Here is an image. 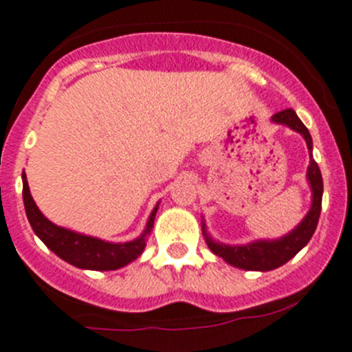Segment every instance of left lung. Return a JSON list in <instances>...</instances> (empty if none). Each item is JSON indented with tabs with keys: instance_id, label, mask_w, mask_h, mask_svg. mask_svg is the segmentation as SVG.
<instances>
[{
	"instance_id": "obj_1",
	"label": "left lung",
	"mask_w": 352,
	"mask_h": 352,
	"mask_svg": "<svg viewBox=\"0 0 352 352\" xmlns=\"http://www.w3.org/2000/svg\"><path fill=\"white\" fill-rule=\"evenodd\" d=\"M272 122L283 124L289 129L296 131L303 136L305 143H307L308 155H310V165L307 170V180L310 184L311 189V206L310 211L305 214L300 225L285 236L276 240H255V242L245 243V245H226L221 242L212 240L206 230V223L202 221V235H204L206 243H208L209 250L214 255L221 257L223 261L228 262L230 265L245 271H272V269L281 267L286 264L289 258H293L301 248L305 247L310 239L314 236L315 228L318 225V218H320L322 209V194H324V180H322L320 168H318L317 162L314 160V143H311V136L305 124L301 122L300 117L296 116L293 109H286L283 112L274 113L271 117Z\"/></svg>"
}]
</instances>
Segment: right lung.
I'll return each instance as SVG.
<instances>
[{"mask_svg": "<svg viewBox=\"0 0 352 352\" xmlns=\"http://www.w3.org/2000/svg\"><path fill=\"white\" fill-rule=\"evenodd\" d=\"M22 180L25 212H27L32 230L45 243V247L51 248L58 257H61L67 264L80 269H88V271H116V269H120L136 261L143 254L148 235L153 230L155 216L156 211H158L160 202L153 208L143 233L138 239L131 240V242L113 243L105 242V240L97 239V236L71 232V230L49 221L42 214L41 209L37 208L34 199H32L25 173L22 175Z\"/></svg>", "mask_w": 352, "mask_h": 352, "instance_id": "obj_1", "label": "right lung"}]
</instances>
